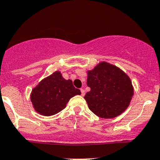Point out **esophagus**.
Wrapping results in <instances>:
<instances>
[{
  "label": "esophagus",
  "mask_w": 160,
  "mask_h": 160,
  "mask_svg": "<svg viewBox=\"0 0 160 160\" xmlns=\"http://www.w3.org/2000/svg\"><path fill=\"white\" fill-rule=\"evenodd\" d=\"M80 92H81V96H84L85 94V91L83 88H80Z\"/></svg>",
  "instance_id": "1"
}]
</instances>
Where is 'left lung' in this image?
I'll use <instances>...</instances> for the list:
<instances>
[{"instance_id":"left-lung-1","label":"left lung","mask_w":160,"mask_h":160,"mask_svg":"<svg viewBox=\"0 0 160 160\" xmlns=\"http://www.w3.org/2000/svg\"><path fill=\"white\" fill-rule=\"evenodd\" d=\"M84 96L90 110L101 118H113L127 109L134 95L130 77L119 68L106 62L88 71Z\"/></svg>"}]
</instances>
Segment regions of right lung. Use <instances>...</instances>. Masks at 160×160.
Masks as SVG:
<instances>
[{
    "label": "right lung",
    "mask_w": 160,
    "mask_h": 160,
    "mask_svg": "<svg viewBox=\"0 0 160 160\" xmlns=\"http://www.w3.org/2000/svg\"><path fill=\"white\" fill-rule=\"evenodd\" d=\"M80 93V90L75 88L72 80H65L61 72L56 71L33 88L30 100L37 113L51 116L63 110L72 97Z\"/></svg>",
    "instance_id": "add662e5"
}]
</instances>
